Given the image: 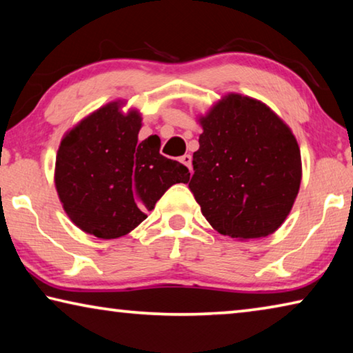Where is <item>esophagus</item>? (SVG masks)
<instances>
[{
  "label": "esophagus",
  "mask_w": 353,
  "mask_h": 353,
  "mask_svg": "<svg viewBox=\"0 0 353 353\" xmlns=\"http://www.w3.org/2000/svg\"><path fill=\"white\" fill-rule=\"evenodd\" d=\"M191 160H193V159H191L190 154H185V155H182V157H181V162H182L183 165H187L190 170H191Z\"/></svg>",
  "instance_id": "34e87169"
}]
</instances>
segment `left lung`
Listing matches in <instances>:
<instances>
[{"instance_id":"1","label":"left lung","mask_w":353,"mask_h":353,"mask_svg":"<svg viewBox=\"0 0 353 353\" xmlns=\"http://www.w3.org/2000/svg\"><path fill=\"white\" fill-rule=\"evenodd\" d=\"M188 183L214 230L238 240L268 236L285 223L302 181L301 149L271 107L227 93L205 115Z\"/></svg>"}]
</instances>
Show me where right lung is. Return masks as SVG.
Returning <instances> with one entry per match:
<instances>
[{
    "label": "right lung",
    "instance_id": "add662e5",
    "mask_svg": "<svg viewBox=\"0 0 353 353\" xmlns=\"http://www.w3.org/2000/svg\"><path fill=\"white\" fill-rule=\"evenodd\" d=\"M128 101L99 107L67 130L56 155L54 183L65 213L103 240L128 235L190 171L160 154L157 135L139 141L141 113Z\"/></svg>",
    "mask_w": 353,
    "mask_h": 353
}]
</instances>
